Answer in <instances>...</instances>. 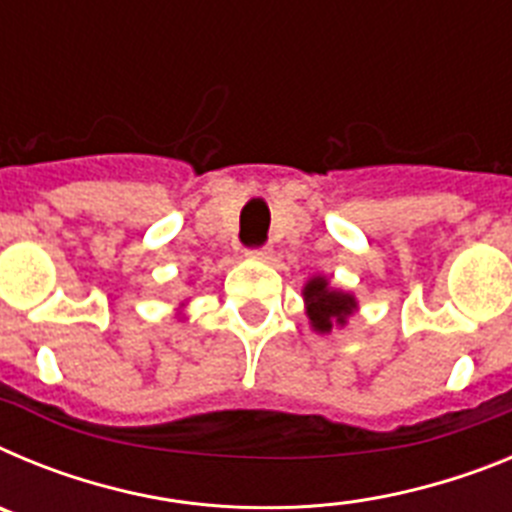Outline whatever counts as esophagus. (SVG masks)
I'll use <instances>...</instances> for the list:
<instances>
[{"instance_id":"1","label":"esophagus","mask_w":512,"mask_h":512,"mask_svg":"<svg viewBox=\"0 0 512 512\" xmlns=\"http://www.w3.org/2000/svg\"><path fill=\"white\" fill-rule=\"evenodd\" d=\"M248 256L251 259H259V261H266L271 256V248L269 246H259V248H248Z\"/></svg>"}]
</instances>
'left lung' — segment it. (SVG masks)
Returning a JSON list of instances; mask_svg holds the SVG:
<instances>
[{
  "label": "left lung",
  "mask_w": 512,
  "mask_h": 512,
  "mask_svg": "<svg viewBox=\"0 0 512 512\" xmlns=\"http://www.w3.org/2000/svg\"><path fill=\"white\" fill-rule=\"evenodd\" d=\"M305 300H307V315L312 320V328L320 333H328L333 323H346V318L354 312L356 302L351 295L343 292H333L325 279H312L305 287Z\"/></svg>",
  "instance_id": "1"
}]
</instances>
